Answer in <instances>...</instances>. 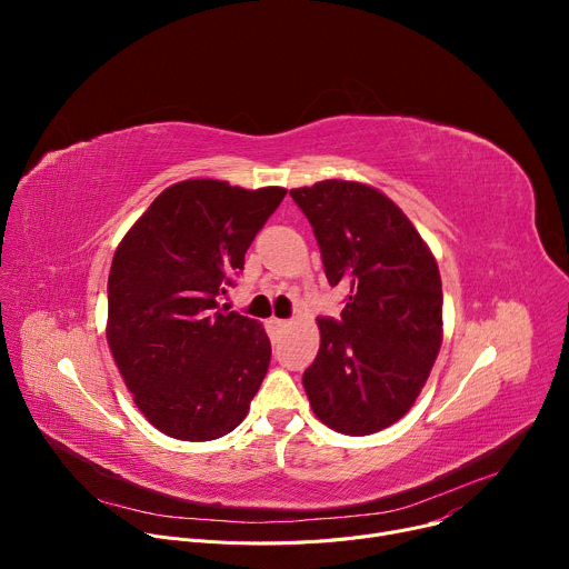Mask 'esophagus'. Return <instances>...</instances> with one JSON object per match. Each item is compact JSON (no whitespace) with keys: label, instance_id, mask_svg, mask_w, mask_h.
Instances as JSON below:
<instances>
[{"label":"esophagus","instance_id":"34e87169","mask_svg":"<svg viewBox=\"0 0 569 569\" xmlns=\"http://www.w3.org/2000/svg\"><path fill=\"white\" fill-rule=\"evenodd\" d=\"M270 323H272V329H279V331H283V329H288V327H290V321H288V319H277V317H272V319H270Z\"/></svg>","mask_w":569,"mask_h":569}]
</instances>
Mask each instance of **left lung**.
I'll return each mask as SVG.
<instances>
[{
  "label": "left lung",
  "mask_w": 569,
  "mask_h": 569,
  "mask_svg": "<svg viewBox=\"0 0 569 569\" xmlns=\"http://www.w3.org/2000/svg\"><path fill=\"white\" fill-rule=\"evenodd\" d=\"M290 196L312 227L329 283L349 288L340 319H317L321 345L303 371L310 408L336 432H378L412 408L439 356L437 261L373 187L323 180Z\"/></svg>",
  "instance_id": "left-lung-1"
}]
</instances>
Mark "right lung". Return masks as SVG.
<instances>
[{
    "label": "right lung",
    "instance_id": "1",
    "mask_svg": "<svg viewBox=\"0 0 569 569\" xmlns=\"http://www.w3.org/2000/svg\"><path fill=\"white\" fill-rule=\"evenodd\" d=\"M286 189L184 180L123 236L108 279V345L141 415L182 441H211L246 419L272 347L257 319L218 297Z\"/></svg>",
    "mask_w": 569,
    "mask_h": 569
}]
</instances>
